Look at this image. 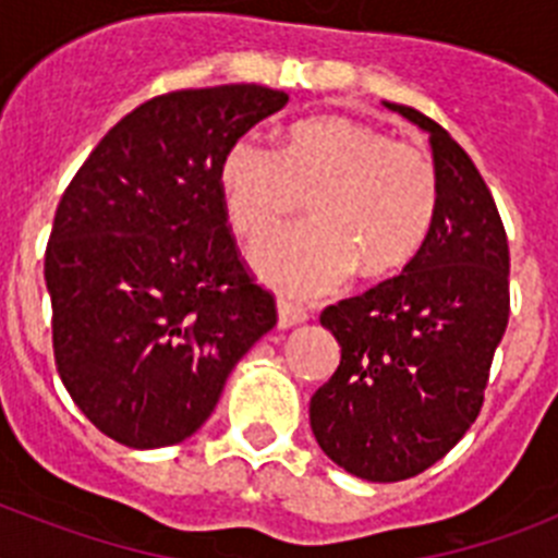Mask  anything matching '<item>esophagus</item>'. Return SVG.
<instances>
[{
  "instance_id": "esophagus-1",
  "label": "esophagus",
  "mask_w": 558,
  "mask_h": 558,
  "mask_svg": "<svg viewBox=\"0 0 558 558\" xmlns=\"http://www.w3.org/2000/svg\"><path fill=\"white\" fill-rule=\"evenodd\" d=\"M310 318V313L304 307H299V304L293 302H284V299H279V327L288 329V327H295V324H304Z\"/></svg>"
}]
</instances>
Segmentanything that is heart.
Masks as SVG:
<instances>
[{"label": "heart", "mask_w": 558, "mask_h": 558, "mask_svg": "<svg viewBox=\"0 0 558 558\" xmlns=\"http://www.w3.org/2000/svg\"><path fill=\"white\" fill-rule=\"evenodd\" d=\"M220 190L236 234L259 240L313 198V223L268 236L256 274L293 295H322L354 268L383 276L425 243L438 206L430 153L340 117L307 120L279 150L256 133L220 161Z\"/></svg>", "instance_id": "1"}]
</instances>
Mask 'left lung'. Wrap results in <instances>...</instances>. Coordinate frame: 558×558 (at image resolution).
Instances as JSON below:
<instances>
[{"mask_svg":"<svg viewBox=\"0 0 558 558\" xmlns=\"http://www.w3.org/2000/svg\"><path fill=\"white\" fill-rule=\"evenodd\" d=\"M386 106L430 133L436 218L402 274L324 310L340 366L310 399L322 450L374 483L418 475L461 441L509 324V240L489 186L438 122Z\"/></svg>","mask_w":558,"mask_h":558,"instance_id":"1","label":"left lung"}]
</instances>
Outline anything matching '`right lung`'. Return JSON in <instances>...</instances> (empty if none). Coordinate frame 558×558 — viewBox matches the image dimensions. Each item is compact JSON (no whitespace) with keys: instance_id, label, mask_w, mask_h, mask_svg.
Listing matches in <instances>:
<instances>
[{"instance_id":"obj_1","label":"right lung","mask_w":558,"mask_h":558,"mask_svg":"<svg viewBox=\"0 0 558 558\" xmlns=\"http://www.w3.org/2000/svg\"><path fill=\"white\" fill-rule=\"evenodd\" d=\"M256 83L181 88L122 117L69 181L44 256L69 397L133 450L179 445L276 327L220 190L234 140L284 108Z\"/></svg>"}]
</instances>
